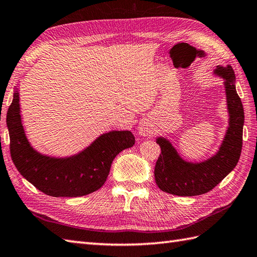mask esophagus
Segmentation results:
<instances>
[{
  "mask_svg": "<svg viewBox=\"0 0 257 257\" xmlns=\"http://www.w3.org/2000/svg\"><path fill=\"white\" fill-rule=\"evenodd\" d=\"M138 133L140 136L147 137V136H151L152 134H154V128H152V125L148 121H143L139 124Z\"/></svg>",
  "mask_w": 257,
  "mask_h": 257,
  "instance_id": "34e87169",
  "label": "esophagus"
}]
</instances>
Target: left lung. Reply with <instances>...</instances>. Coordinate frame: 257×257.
<instances>
[{"mask_svg":"<svg viewBox=\"0 0 257 257\" xmlns=\"http://www.w3.org/2000/svg\"><path fill=\"white\" fill-rule=\"evenodd\" d=\"M214 74L224 79L228 127L219 151L202 162H188L179 156L169 140L157 138L161 154L155 167L156 183L163 192L193 196L209 192L236 167L242 151L244 109L235 88L232 66H216Z\"/></svg>","mask_w":257,"mask_h":257,"instance_id":"8db88e82","label":"left lung"}]
</instances>
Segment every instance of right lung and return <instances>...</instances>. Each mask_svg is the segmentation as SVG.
I'll return each mask as SVG.
<instances>
[{"mask_svg": "<svg viewBox=\"0 0 257 257\" xmlns=\"http://www.w3.org/2000/svg\"><path fill=\"white\" fill-rule=\"evenodd\" d=\"M7 123L11 157L19 172L47 195L76 198L100 189L119 152L135 145L132 132H109L77 155L67 158L44 156L33 149L24 133L20 111V95L15 89Z\"/></svg>", "mask_w": 257, "mask_h": 257, "instance_id": "add662e5", "label": "right lung"}]
</instances>
